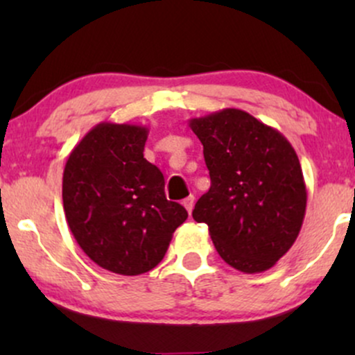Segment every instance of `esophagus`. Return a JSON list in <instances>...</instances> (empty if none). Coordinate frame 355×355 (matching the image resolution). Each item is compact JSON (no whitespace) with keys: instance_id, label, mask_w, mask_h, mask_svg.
Returning a JSON list of instances; mask_svg holds the SVG:
<instances>
[{"instance_id":"esophagus-1","label":"esophagus","mask_w":355,"mask_h":355,"mask_svg":"<svg viewBox=\"0 0 355 355\" xmlns=\"http://www.w3.org/2000/svg\"><path fill=\"white\" fill-rule=\"evenodd\" d=\"M193 200H195L193 195H190V197H187L185 200L182 202V205L185 207V209H187V211H189V214H191V210H193Z\"/></svg>"}]
</instances>
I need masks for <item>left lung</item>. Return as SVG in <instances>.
<instances>
[{"label":"left lung","instance_id":"1","mask_svg":"<svg viewBox=\"0 0 355 355\" xmlns=\"http://www.w3.org/2000/svg\"><path fill=\"white\" fill-rule=\"evenodd\" d=\"M189 125L210 173V189L191 215L209 225L230 267L268 270L294 245L304 222L307 190L295 150L279 130L243 110H220Z\"/></svg>","mask_w":355,"mask_h":355}]
</instances>
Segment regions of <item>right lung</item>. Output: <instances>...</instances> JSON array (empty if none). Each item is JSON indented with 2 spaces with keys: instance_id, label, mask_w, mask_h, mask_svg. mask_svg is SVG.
<instances>
[{
  "instance_id": "right-lung-1",
  "label": "right lung",
  "mask_w": 355,
  "mask_h": 355,
  "mask_svg": "<svg viewBox=\"0 0 355 355\" xmlns=\"http://www.w3.org/2000/svg\"><path fill=\"white\" fill-rule=\"evenodd\" d=\"M148 128L93 126L63 172V209L81 250L96 266L140 275L162 262L189 214L166 200L164 173L144 158Z\"/></svg>"
}]
</instances>
